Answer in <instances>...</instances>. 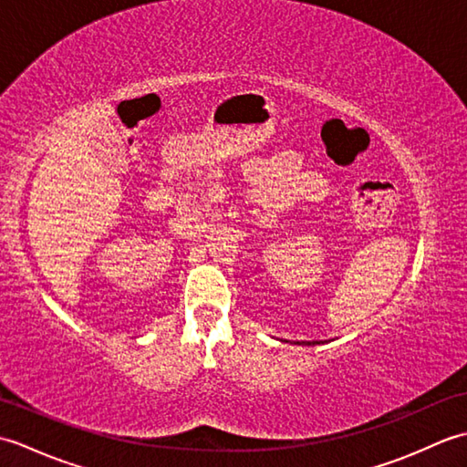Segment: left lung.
Instances as JSON below:
<instances>
[{
  "instance_id": "1",
  "label": "left lung",
  "mask_w": 467,
  "mask_h": 467,
  "mask_svg": "<svg viewBox=\"0 0 467 467\" xmlns=\"http://www.w3.org/2000/svg\"><path fill=\"white\" fill-rule=\"evenodd\" d=\"M303 345H311V341H303ZM313 345H315V341H313Z\"/></svg>"
}]
</instances>
